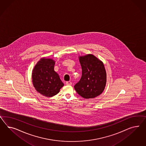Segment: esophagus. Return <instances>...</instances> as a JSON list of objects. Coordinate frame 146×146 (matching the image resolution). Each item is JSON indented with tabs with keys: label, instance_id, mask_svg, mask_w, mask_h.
Masks as SVG:
<instances>
[{
	"label": "esophagus",
	"instance_id": "esophagus-1",
	"mask_svg": "<svg viewBox=\"0 0 146 146\" xmlns=\"http://www.w3.org/2000/svg\"><path fill=\"white\" fill-rule=\"evenodd\" d=\"M66 84L67 85V86H71V85H72V82H71V81H67L66 82Z\"/></svg>",
	"mask_w": 146,
	"mask_h": 146
}]
</instances>
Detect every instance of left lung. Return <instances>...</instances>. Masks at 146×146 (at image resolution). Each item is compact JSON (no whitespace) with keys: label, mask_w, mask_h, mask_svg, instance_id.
Wrapping results in <instances>:
<instances>
[{"label":"left lung","mask_w":146,"mask_h":146,"mask_svg":"<svg viewBox=\"0 0 146 146\" xmlns=\"http://www.w3.org/2000/svg\"><path fill=\"white\" fill-rule=\"evenodd\" d=\"M82 76L74 86L76 92L84 98H94L100 95L106 83V72L103 62L89 54L79 58Z\"/></svg>","instance_id":"left-lung-1"}]
</instances>
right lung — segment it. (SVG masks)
<instances>
[{"instance_id": "add662e5", "label": "right lung", "mask_w": 146, "mask_h": 146, "mask_svg": "<svg viewBox=\"0 0 146 146\" xmlns=\"http://www.w3.org/2000/svg\"><path fill=\"white\" fill-rule=\"evenodd\" d=\"M54 65L52 59L43 58L32 71V82L36 90L47 97L57 94L64 86L59 75L54 71Z\"/></svg>"}]
</instances>
